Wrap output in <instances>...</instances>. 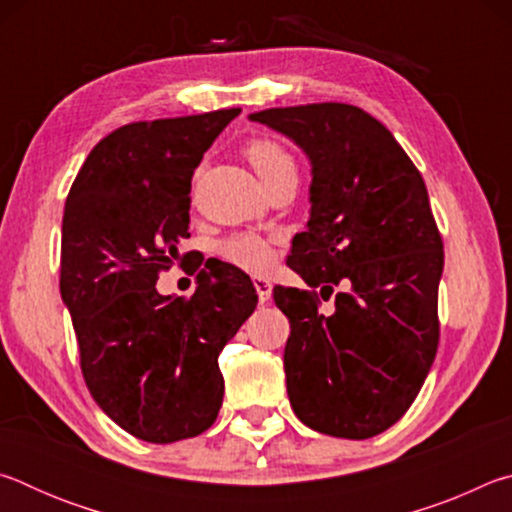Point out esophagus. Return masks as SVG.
I'll use <instances>...</instances> for the list:
<instances>
[{"label":"esophagus","mask_w":512,"mask_h":512,"mask_svg":"<svg viewBox=\"0 0 512 512\" xmlns=\"http://www.w3.org/2000/svg\"><path fill=\"white\" fill-rule=\"evenodd\" d=\"M253 287L257 291L259 305H268V302H271V296H273L271 280H264V277H253Z\"/></svg>","instance_id":"esophagus-1"}]
</instances>
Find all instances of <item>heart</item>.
I'll use <instances>...</instances> for the list:
<instances>
[{
    "mask_svg": "<svg viewBox=\"0 0 512 512\" xmlns=\"http://www.w3.org/2000/svg\"><path fill=\"white\" fill-rule=\"evenodd\" d=\"M246 155L250 164H253V169L257 171V176L262 178V183L277 171L296 169L293 167L291 155L280 144L271 140L250 142L246 146ZM219 255L225 262L244 268L248 273H266L275 264L277 257L273 241L257 235V232H239V235L223 239L219 244Z\"/></svg>",
    "mask_w": 512,
    "mask_h": 512,
    "instance_id": "heart-1",
    "label": "heart"
}]
</instances>
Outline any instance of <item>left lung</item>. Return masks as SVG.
Wrapping results in <instances>:
<instances>
[{"instance_id": "obj_1", "label": "left lung", "mask_w": 512, "mask_h": 512, "mask_svg": "<svg viewBox=\"0 0 512 512\" xmlns=\"http://www.w3.org/2000/svg\"><path fill=\"white\" fill-rule=\"evenodd\" d=\"M298 146L311 164L307 230L287 264L316 293L275 287L289 318L287 393L309 429L363 440L402 418L438 350L443 239L420 171L393 133L348 103L248 115Z\"/></svg>"}]
</instances>
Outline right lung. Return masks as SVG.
I'll return each mask as SVG.
<instances>
[{
	"label": "right lung",
	"mask_w": 512,
	"mask_h": 512,
	"mask_svg": "<svg viewBox=\"0 0 512 512\" xmlns=\"http://www.w3.org/2000/svg\"><path fill=\"white\" fill-rule=\"evenodd\" d=\"M239 112L117 128L90 151L65 203L60 296L85 384L112 422L146 443L212 427L223 402L219 354L257 307L250 277L223 264L196 275L189 300L155 289L189 237L194 169Z\"/></svg>",
	"instance_id": "obj_1"
}]
</instances>
